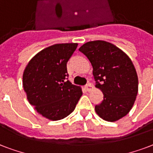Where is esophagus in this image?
Instances as JSON below:
<instances>
[{
	"label": "esophagus",
	"mask_w": 153,
	"mask_h": 153,
	"mask_svg": "<svg viewBox=\"0 0 153 153\" xmlns=\"http://www.w3.org/2000/svg\"><path fill=\"white\" fill-rule=\"evenodd\" d=\"M85 89L87 90L88 92H90V91H91V90H93V85H91L90 83H88V84H87V85H85Z\"/></svg>",
	"instance_id": "esophagus-1"
}]
</instances>
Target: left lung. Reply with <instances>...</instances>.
I'll return each mask as SVG.
<instances>
[{"label": "left lung", "mask_w": 153, "mask_h": 153, "mask_svg": "<svg viewBox=\"0 0 153 153\" xmlns=\"http://www.w3.org/2000/svg\"><path fill=\"white\" fill-rule=\"evenodd\" d=\"M79 51L92 64L96 87L104 98L96 112L107 121H117L129 112L138 93V77L132 60L114 45L104 41H89Z\"/></svg>", "instance_id": "left-lung-1"}]
</instances>
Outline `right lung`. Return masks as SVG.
Wrapping results in <instances>:
<instances>
[{
	"label": "right lung",
	"mask_w": 153,
	"mask_h": 153,
	"mask_svg": "<svg viewBox=\"0 0 153 153\" xmlns=\"http://www.w3.org/2000/svg\"><path fill=\"white\" fill-rule=\"evenodd\" d=\"M77 45L49 46L32 58L24 71L23 87L28 102L51 120L68 116L82 96L81 88L68 80L67 72V62Z\"/></svg>",
	"instance_id": "obj_1"
}]
</instances>
